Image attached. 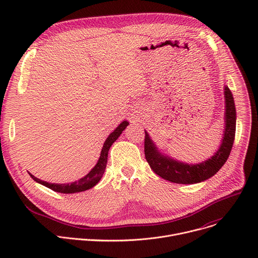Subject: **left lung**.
Instances as JSON below:
<instances>
[{
	"mask_svg": "<svg viewBox=\"0 0 258 258\" xmlns=\"http://www.w3.org/2000/svg\"><path fill=\"white\" fill-rule=\"evenodd\" d=\"M225 94V131L217 151L200 163H185L161 153L155 143L145 131V156L153 171L162 178L175 183H197L213 176L228 160L236 133V107L234 97L226 85Z\"/></svg>",
	"mask_w": 258,
	"mask_h": 258,
	"instance_id": "1",
	"label": "left lung"
}]
</instances>
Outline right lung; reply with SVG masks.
I'll list each match as a JSON object with an SVG mask.
<instances>
[{
    "label": "right lung",
    "instance_id": "1",
    "mask_svg": "<svg viewBox=\"0 0 258 258\" xmlns=\"http://www.w3.org/2000/svg\"><path fill=\"white\" fill-rule=\"evenodd\" d=\"M127 125H128V121L123 120L111 134L108 136V138L106 139V141L103 145L100 157H99L96 165L91 169V171L87 175L80 178L79 180L69 182V183H55V182H48V181L42 180L38 177H35L34 175H32L30 172H28V173L31 176V178L33 180H35L36 182H39V183H41V185H43L55 192H58V193L73 194V193L87 191V190L95 187L100 181V179L103 176V173L105 171V168H106L108 151L110 149V147H111V145L118 139V137L121 135V133L125 130V127Z\"/></svg>",
    "mask_w": 258,
    "mask_h": 258
}]
</instances>
